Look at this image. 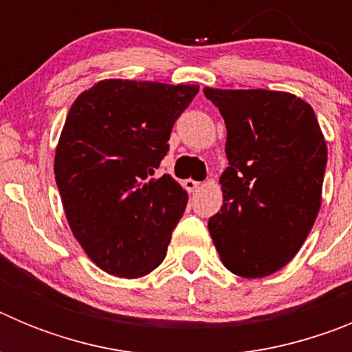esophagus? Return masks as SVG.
Listing matches in <instances>:
<instances>
[{"instance_id": "obj_1", "label": "esophagus", "mask_w": 352, "mask_h": 352, "mask_svg": "<svg viewBox=\"0 0 352 352\" xmlns=\"http://www.w3.org/2000/svg\"><path fill=\"white\" fill-rule=\"evenodd\" d=\"M183 186H185V190L186 192H195L199 188V186H201V183L199 182H195V179H185V182H183Z\"/></svg>"}]
</instances>
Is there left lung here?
<instances>
[{"label":"left lung","mask_w":352,"mask_h":352,"mask_svg":"<svg viewBox=\"0 0 352 352\" xmlns=\"http://www.w3.org/2000/svg\"><path fill=\"white\" fill-rule=\"evenodd\" d=\"M227 129L223 204L208 222L223 266L266 276L296 256L321 208L328 149L314 109L270 89L204 88Z\"/></svg>","instance_id":"obj_1"}]
</instances>
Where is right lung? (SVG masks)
<instances>
[{
    "label": "right lung",
    "mask_w": 352,
    "mask_h": 352,
    "mask_svg": "<svg viewBox=\"0 0 352 352\" xmlns=\"http://www.w3.org/2000/svg\"><path fill=\"white\" fill-rule=\"evenodd\" d=\"M197 93V84L107 79L68 111L56 185L72 232L109 275L144 276L166 257L188 195L169 174L157 178V169Z\"/></svg>",
    "instance_id": "add662e5"
}]
</instances>
